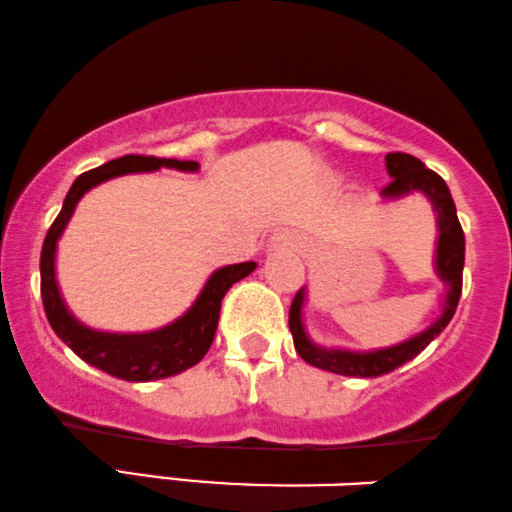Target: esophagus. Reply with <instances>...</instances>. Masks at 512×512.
<instances>
[{
	"label": "esophagus",
	"instance_id": "1",
	"mask_svg": "<svg viewBox=\"0 0 512 512\" xmlns=\"http://www.w3.org/2000/svg\"><path fill=\"white\" fill-rule=\"evenodd\" d=\"M275 242L282 246H297V239H294L292 234H278V237H275Z\"/></svg>",
	"mask_w": 512,
	"mask_h": 512
}]
</instances>
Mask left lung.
<instances>
[{"mask_svg": "<svg viewBox=\"0 0 512 512\" xmlns=\"http://www.w3.org/2000/svg\"><path fill=\"white\" fill-rule=\"evenodd\" d=\"M388 174L393 179L383 186L381 194L405 196L410 191H422L434 203V210L438 213V251H436V268L443 282L448 285L446 306L443 314L431 328L419 333L417 338L402 342V345L388 347V350L376 352H345V350H323L316 347L314 342L306 338L302 326V304H304V290L294 294L290 306V330L294 338V350L306 364L318 366L323 371H333L340 376H359V378H374L395 371L410 359L417 357L419 352L429 345L431 340L443 333L453 318L455 309H458L460 294H462V266H465V232H462L458 210H455V201L450 196L448 184L443 182L441 174L424 165L410 153H388L386 155Z\"/></svg>", "mask_w": 512, "mask_h": 512, "instance_id": "8db88e82", "label": "left lung"}]
</instances>
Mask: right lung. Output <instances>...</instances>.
<instances>
[{
  "label": "right lung",
  "mask_w": 512,
  "mask_h": 512,
  "mask_svg": "<svg viewBox=\"0 0 512 512\" xmlns=\"http://www.w3.org/2000/svg\"><path fill=\"white\" fill-rule=\"evenodd\" d=\"M160 167H174V170L194 172L198 170L196 160H174V158H155V155H124V158L110 160L95 170L83 172L81 177L71 184L69 194L64 198V206L54 218L50 230L45 234L40 254V294L42 306H45L47 321L54 333L62 338L66 345L74 350L83 362L98 366L105 374L124 378V381H155V378H167L179 374V371L191 369L206 357L218 330L220 304L227 290L254 273L256 263L246 261L237 266H227L215 270L210 275L208 285L203 287L201 297L186 314L174 321L172 326L155 330V333L143 335H112L90 330L76 321L66 311L59 297L57 282H54V249H57L59 234L64 232L66 222L74 213L78 198H81L90 186L105 182V179L119 177L126 172H150Z\"/></svg>",
  "instance_id": "1"
}]
</instances>
